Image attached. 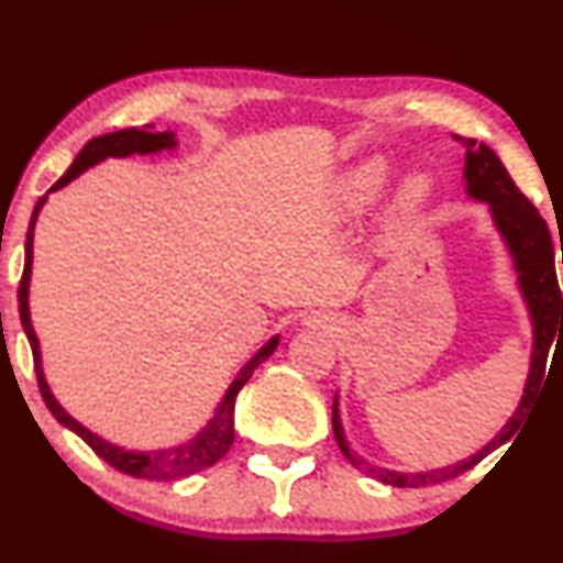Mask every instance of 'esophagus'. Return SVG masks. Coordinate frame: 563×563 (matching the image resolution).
Returning <instances> with one entry per match:
<instances>
[{
  "instance_id": "1",
  "label": "esophagus",
  "mask_w": 563,
  "mask_h": 563,
  "mask_svg": "<svg viewBox=\"0 0 563 563\" xmlns=\"http://www.w3.org/2000/svg\"><path fill=\"white\" fill-rule=\"evenodd\" d=\"M320 322H322V320H320V314H312V318L307 320V325H312V328H314V325H320Z\"/></svg>"
}]
</instances>
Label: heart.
Instances as JSON below:
<instances>
[{
	"label": "heart",
	"mask_w": 563,
	"mask_h": 563,
	"mask_svg": "<svg viewBox=\"0 0 563 563\" xmlns=\"http://www.w3.org/2000/svg\"><path fill=\"white\" fill-rule=\"evenodd\" d=\"M389 161L386 158H367L363 164L352 166L344 177L339 179L333 190V203L341 214H357L363 211L373 198L378 196L380 187L389 179ZM431 192V179L429 174H407L397 190V206L399 209H410V206L423 203Z\"/></svg>",
	"instance_id": "b5f03b06"
}]
</instances>
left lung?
<instances>
[{
    "mask_svg": "<svg viewBox=\"0 0 563 563\" xmlns=\"http://www.w3.org/2000/svg\"><path fill=\"white\" fill-rule=\"evenodd\" d=\"M466 147V166H463V179H466V196L479 200V203L489 206L493 214L495 230L500 232L503 243H506L510 260H514L516 280H519V290L525 296L529 320H532V357H529V373L525 394H521L519 407L514 416L508 418L497 434L489 439L487 444L474 455L463 457V461L450 463L442 468L429 471H394L384 466H373V463L363 461L352 448H349L344 423H341V407L339 394L333 397V437L339 448L349 457L354 468L363 474L373 476V479L391 484V487H423V484L448 482L452 476H461L463 471L474 468L482 457L489 452L506 444L510 437L519 431V426L532 410L534 397H538L542 376H545L548 352H551L553 339L563 333V296L555 280V256L551 243V230H548L545 219L540 211L529 203L525 192L516 187L514 179L497 153L484 142H476L471 137H457ZM561 260H563V243H561Z\"/></svg>",
    "mask_w": 563,
    "mask_h": 563,
    "instance_id": "8db88e82",
    "label": "left lung"
}]
</instances>
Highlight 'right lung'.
Wrapping results in <instances>:
<instances>
[{
	"mask_svg": "<svg viewBox=\"0 0 563 563\" xmlns=\"http://www.w3.org/2000/svg\"><path fill=\"white\" fill-rule=\"evenodd\" d=\"M177 147V134L174 132H156L153 124L142 126V129H119L113 134H102V137L89 140L87 145L81 147L79 156L74 158V164L68 166V172L63 174L57 183L49 187V192L60 190L68 183H74L79 174H84L92 166L100 164L106 158H126V156H153V153L161 151H174ZM47 196L38 198V203L34 206V214H31L29 222V235H25V267H23V277H21V288H18V307H21V322L25 339H29L31 352H34V371L38 378V391H42L44 402H47L49 412L57 418V423H63L66 429L79 434L84 442L92 448L97 455L102 457L106 463H111L115 471L129 476H137V479H156V482H169V479H185V476L198 474V471L214 466L217 461H222L228 455V450L232 448V439H235V397L238 391L243 389L245 380L254 376V371L260 367L269 354L275 352L277 344H280V335H273V339L264 344L254 357L245 363L238 376L232 378V384L224 391L222 402L217 405L214 416L209 418V423L198 431L196 437L187 439L183 444H174V448H164V450H151V452H140V450H124L119 444L108 442V439L97 437L95 431H89L87 426H81L74 416L55 399L53 389H49L47 378H44V367H42V349H38V339L34 333V325H31V309H29V286H31V264H34V228L42 206L47 203Z\"/></svg>",
	"mask_w": 563,
	"mask_h": 563,
	"instance_id": "obj_1",
	"label": "right lung"
}]
</instances>
